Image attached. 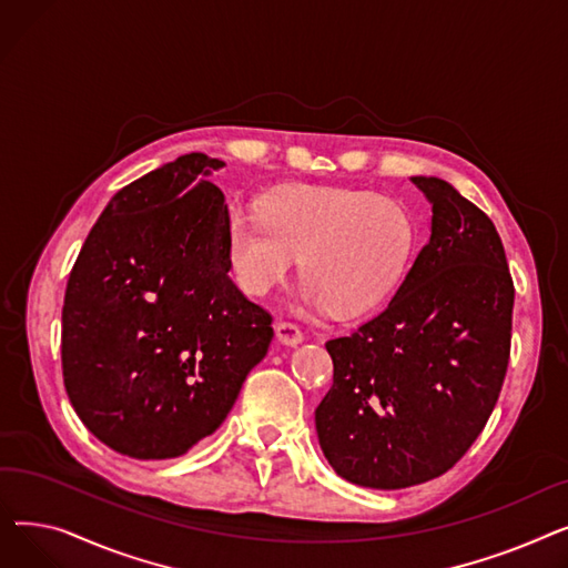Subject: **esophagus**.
Returning a JSON list of instances; mask_svg holds the SVG:
<instances>
[{
  "instance_id": "1",
  "label": "esophagus",
  "mask_w": 568,
  "mask_h": 568,
  "mask_svg": "<svg viewBox=\"0 0 568 568\" xmlns=\"http://www.w3.org/2000/svg\"><path fill=\"white\" fill-rule=\"evenodd\" d=\"M276 338L281 345H287V347H296L304 343V334L296 324H290V322H278L276 324Z\"/></svg>"
}]
</instances>
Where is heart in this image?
<instances>
[{
    "instance_id": "1",
    "label": "heart",
    "mask_w": 568,
    "mask_h": 568,
    "mask_svg": "<svg viewBox=\"0 0 568 568\" xmlns=\"http://www.w3.org/2000/svg\"><path fill=\"white\" fill-rule=\"evenodd\" d=\"M257 209H232L227 260L248 294H266L300 255V302L313 311L359 315L403 278L416 227L407 209L384 195L336 186H281Z\"/></svg>"
}]
</instances>
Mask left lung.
I'll return each mask as SVG.
<instances>
[{
    "label": "left lung",
    "instance_id": "obj_1",
    "mask_svg": "<svg viewBox=\"0 0 568 568\" xmlns=\"http://www.w3.org/2000/svg\"><path fill=\"white\" fill-rule=\"evenodd\" d=\"M430 239L379 315L326 343L334 384L315 409L324 458L345 481L398 490L452 469L481 435L511 349L514 281L479 206L437 176Z\"/></svg>",
    "mask_w": 568,
    "mask_h": 568
}]
</instances>
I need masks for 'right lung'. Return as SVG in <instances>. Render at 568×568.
Segmentation results:
<instances>
[{"instance_id":"obj_1","label":"right lung","mask_w":568,"mask_h":568,"mask_svg":"<svg viewBox=\"0 0 568 568\" xmlns=\"http://www.w3.org/2000/svg\"><path fill=\"white\" fill-rule=\"evenodd\" d=\"M225 163L184 154L124 186L87 234L62 311L80 422L116 454L184 456L232 409L274 338L227 260Z\"/></svg>"}]
</instances>
